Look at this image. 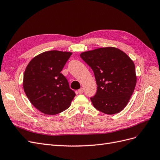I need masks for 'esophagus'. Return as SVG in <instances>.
<instances>
[{"label":"esophagus","instance_id":"34e87169","mask_svg":"<svg viewBox=\"0 0 160 160\" xmlns=\"http://www.w3.org/2000/svg\"><path fill=\"white\" fill-rule=\"evenodd\" d=\"M83 92H84V89H83V88H81V89H79L78 90V93H80V94L83 93Z\"/></svg>","mask_w":160,"mask_h":160}]
</instances>
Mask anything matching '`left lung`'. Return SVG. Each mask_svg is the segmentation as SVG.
Here are the masks:
<instances>
[{
    "label": "left lung",
    "mask_w": 160,
    "mask_h": 160,
    "mask_svg": "<svg viewBox=\"0 0 160 160\" xmlns=\"http://www.w3.org/2000/svg\"><path fill=\"white\" fill-rule=\"evenodd\" d=\"M80 56L94 72L98 89L90 99L95 109L108 115L122 111L136 85L132 60L114 47L83 52Z\"/></svg>",
    "instance_id": "obj_1"
}]
</instances>
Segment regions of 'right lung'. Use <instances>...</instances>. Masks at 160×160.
<instances>
[{"label": "right lung", "instance_id": "right-lung-1", "mask_svg": "<svg viewBox=\"0 0 160 160\" xmlns=\"http://www.w3.org/2000/svg\"><path fill=\"white\" fill-rule=\"evenodd\" d=\"M71 52L50 51L29 62L23 77V88L31 103L42 113L55 115L68 108L75 96L61 73Z\"/></svg>", "mask_w": 160, "mask_h": 160}]
</instances>
